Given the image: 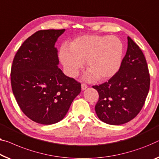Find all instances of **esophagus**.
Instances as JSON below:
<instances>
[{"instance_id": "34e87169", "label": "esophagus", "mask_w": 159, "mask_h": 159, "mask_svg": "<svg viewBox=\"0 0 159 159\" xmlns=\"http://www.w3.org/2000/svg\"><path fill=\"white\" fill-rule=\"evenodd\" d=\"M87 86L85 84H81V89L83 90V91H84V90H86V89H87Z\"/></svg>"}]
</instances>
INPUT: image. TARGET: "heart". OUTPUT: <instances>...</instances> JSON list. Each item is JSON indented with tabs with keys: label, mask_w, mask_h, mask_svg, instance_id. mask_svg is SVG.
I'll return each instance as SVG.
<instances>
[{
	"label": "heart",
	"mask_w": 159,
	"mask_h": 159,
	"mask_svg": "<svg viewBox=\"0 0 159 159\" xmlns=\"http://www.w3.org/2000/svg\"><path fill=\"white\" fill-rule=\"evenodd\" d=\"M124 46L114 35H88L76 38L69 48H60L59 57L67 74L75 77L86 61V79L104 80L116 74L122 63Z\"/></svg>",
	"instance_id": "obj_1"
}]
</instances>
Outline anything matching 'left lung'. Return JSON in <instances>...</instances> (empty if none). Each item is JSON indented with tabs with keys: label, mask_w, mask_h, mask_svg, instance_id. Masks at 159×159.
<instances>
[{
	"label": "left lung",
	"mask_w": 159,
	"mask_h": 159,
	"mask_svg": "<svg viewBox=\"0 0 159 159\" xmlns=\"http://www.w3.org/2000/svg\"><path fill=\"white\" fill-rule=\"evenodd\" d=\"M150 87V75L145 56L136 43L128 36V48L119 70L99 86L95 111L99 119L110 125L130 121L140 112Z\"/></svg>",
	"instance_id": "1"
}]
</instances>
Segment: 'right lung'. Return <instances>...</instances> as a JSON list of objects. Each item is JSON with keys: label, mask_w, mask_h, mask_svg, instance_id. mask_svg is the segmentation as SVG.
I'll list each match as a JSON object with an SVG mask.
<instances>
[{"label": "right lung", "mask_w": 159, "mask_h": 159, "mask_svg": "<svg viewBox=\"0 0 159 159\" xmlns=\"http://www.w3.org/2000/svg\"><path fill=\"white\" fill-rule=\"evenodd\" d=\"M65 29L42 30L25 40L18 50L11 67V86L23 113L43 125L65 117L80 84L66 76L58 67L55 43Z\"/></svg>", "instance_id": "add662e5"}]
</instances>
